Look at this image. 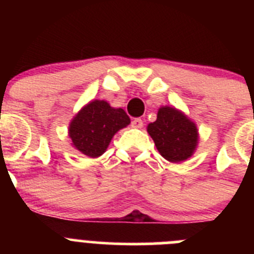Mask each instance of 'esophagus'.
I'll return each mask as SVG.
<instances>
[{
  "label": "esophagus",
  "mask_w": 254,
  "mask_h": 254,
  "mask_svg": "<svg viewBox=\"0 0 254 254\" xmlns=\"http://www.w3.org/2000/svg\"><path fill=\"white\" fill-rule=\"evenodd\" d=\"M131 126L133 127V128H142L143 122L141 118H134V120L131 122Z\"/></svg>",
  "instance_id": "34e87169"
}]
</instances>
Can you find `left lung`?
I'll list each match as a JSON object with an SVG mask.
<instances>
[{"instance_id":"8db88e82","label":"left lung","mask_w":254,"mask_h":254,"mask_svg":"<svg viewBox=\"0 0 254 254\" xmlns=\"http://www.w3.org/2000/svg\"><path fill=\"white\" fill-rule=\"evenodd\" d=\"M147 132L164 159L181 163L193 155L198 143L194 122L183 112L172 107H161L158 118L147 126Z\"/></svg>"}]
</instances>
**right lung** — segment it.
I'll use <instances>...</instances> for the list:
<instances>
[{"label":"right lung","instance_id":"right-lung-1","mask_svg":"<svg viewBox=\"0 0 254 254\" xmlns=\"http://www.w3.org/2000/svg\"><path fill=\"white\" fill-rule=\"evenodd\" d=\"M129 123L122 108H112L105 100H93L73 117L68 136L81 154L98 158L104 154L114 134Z\"/></svg>","mask_w":254,"mask_h":254}]
</instances>
